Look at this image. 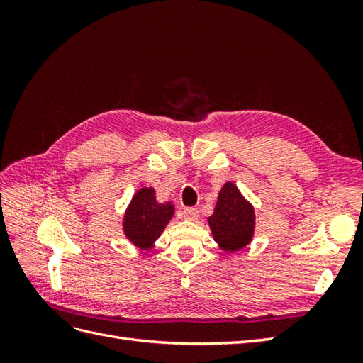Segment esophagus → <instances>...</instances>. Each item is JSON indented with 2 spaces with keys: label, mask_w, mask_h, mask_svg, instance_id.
<instances>
[{
  "label": "esophagus",
  "mask_w": 363,
  "mask_h": 363,
  "mask_svg": "<svg viewBox=\"0 0 363 363\" xmlns=\"http://www.w3.org/2000/svg\"><path fill=\"white\" fill-rule=\"evenodd\" d=\"M183 218L188 221H196L199 219V211L195 207H186L183 211Z\"/></svg>",
  "instance_id": "obj_1"
}]
</instances>
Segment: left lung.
Masks as SVG:
<instances>
[{
	"instance_id": "8db88e82",
	"label": "left lung",
	"mask_w": 363,
	"mask_h": 363,
	"mask_svg": "<svg viewBox=\"0 0 363 363\" xmlns=\"http://www.w3.org/2000/svg\"><path fill=\"white\" fill-rule=\"evenodd\" d=\"M207 223L218 247L235 252L247 247L255 236V208L232 182H227L219 191L213 215Z\"/></svg>"
}]
</instances>
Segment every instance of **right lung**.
Listing matches in <instances>:
<instances>
[{
    "mask_svg": "<svg viewBox=\"0 0 363 363\" xmlns=\"http://www.w3.org/2000/svg\"><path fill=\"white\" fill-rule=\"evenodd\" d=\"M172 216L174 204L171 201L159 203L155 189L140 188L127 207L123 230L135 247L150 250L155 247L156 239H159Z\"/></svg>",
    "mask_w": 363,
    "mask_h": 363,
    "instance_id": "add662e5",
    "label": "right lung"
}]
</instances>
